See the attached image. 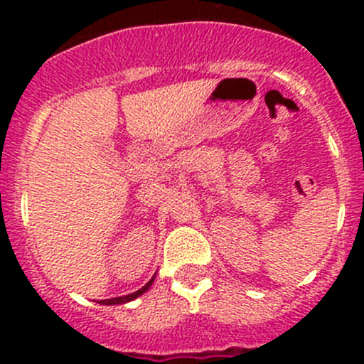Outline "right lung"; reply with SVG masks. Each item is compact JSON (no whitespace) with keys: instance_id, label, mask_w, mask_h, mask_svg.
<instances>
[{"instance_id":"obj_1","label":"right lung","mask_w":364,"mask_h":364,"mask_svg":"<svg viewBox=\"0 0 364 364\" xmlns=\"http://www.w3.org/2000/svg\"><path fill=\"white\" fill-rule=\"evenodd\" d=\"M153 280H155V277L151 278V280L148 282V284L144 285V287L142 289H139L137 292H132V294H128V296H119V297H112V299H102V301H98V303L100 304H123V303H128V301H134L135 297H139L141 294H144L146 291H148L149 287H151V284H153Z\"/></svg>"}]
</instances>
